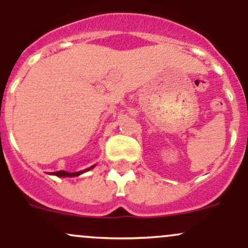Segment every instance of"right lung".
I'll use <instances>...</instances> for the list:
<instances>
[{
    "label": "right lung",
    "instance_id": "right-lung-1",
    "mask_svg": "<svg viewBox=\"0 0 248 248\" xmlns=\"http://www.w3.org/2000/svg\"><path fill=\"white\" fill-rule=\"evenodd\" d=\"M93 168H94V166H92V167L87 168V169H85V170H81V171H77V172H67V171H64V170H61V171L52 172V175L58 176V177H75V176H79V175H81V173L86 172V171H88V170L93 169Z\"/></svg>",
    "mask_w": 248,
    "mask_h": 248
}]
</instances>
